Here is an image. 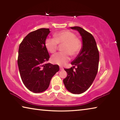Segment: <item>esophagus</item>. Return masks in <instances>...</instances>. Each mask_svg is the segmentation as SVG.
Listing matches in <instances>:
<instances>
[{
	"label": "esophagus",
	"instance_id": "34e87169",
	"mask_svg": "<svg viewBox=\"0 0 120 120\" xmlns=\"http://www.w3.org/2000/svg\"><path fill=\"white\" fill-rule=\"evenodd\" d=\"M60 70H64V68H63L62 67H60Z\"/></svg>",
	"mask_w": 120,
	"mask_h": 120
}]
</instances>
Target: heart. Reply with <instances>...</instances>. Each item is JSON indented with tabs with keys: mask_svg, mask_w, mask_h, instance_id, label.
<instances>
[{
	"mask_svg": "<svg viewBox=\"0 0 120 120\" xmlns=\"http://www.w3.org/2000/svg\"><path fill=\"white\" fill-rule=\"evenodd\" d=\"M53 38H48L45 41V46L51 53L55 52L58 44H64L62 52L54 54L51 61L54 64L63 66L70 60V55L75 56L79 53L82 48V42L76 35L69 30H63L54 33Z\"/></svg>",
	"mask_w": 120,
	"mask_h": 120,
	"instance_id": "heart-1",
	"label": "heart"
}]
</instances>
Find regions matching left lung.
Masks as SVG:
<instances>
[{"instance_id": "1", "label": "left lung", "mask_w": 120, "mask_h": 120, "mask_svg": "<svg viewBox=\"0 0 120 120\" xmlns=\"http://www.w3.org/2000/svg\"><path fill=\"white\" fill-rule=\"evenodd\" d=\"M70 28L80 33L82 45L76 59L71 62L74 66L69 69H64L68 75L63 82L69 92L80 94L90 87L96 77L98 68L99 52L92 34L79 26ZM75 66L77 68L74 70Z\"/></svg>"}]
</instances>
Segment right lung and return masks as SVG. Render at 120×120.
Returning a JSON list of instances; mask_svg holds the SVG:
<instances>
[{
  "label": "right lung",
  "mask_w": 120,
  "mask_h": 120,
  "mask_svg": "<svg viewBox=\"0 0 120 120\" xmlns=\"http://www.w3.org/2000/svg\"><path fill=\"white\" fill-rule=\"evenodd\" d=\"M49 28H40L26 35L19 49L17 64L23 84L35 93L43 92L49 86L52 77L59 70L56 64H46L50 58L45 46Z\"/></svg>",
  "instance_id": "right-lung-1"
}]
</instances>
